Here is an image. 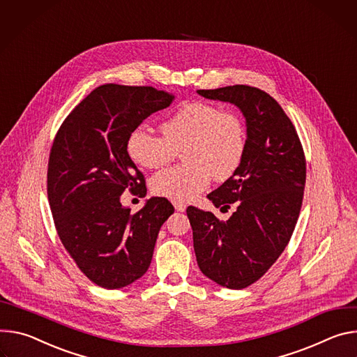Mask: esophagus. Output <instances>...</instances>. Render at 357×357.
<instances>
[{"label": "esophagus", "instance_id": "esophagus-1", "mask_svg": "<svg viewBox=\"0 0 357 357\" xmlns=\"http://www.w3.org/2000/svg\"><path fill=\"white\" fill-rule=\"evenodd\" d=\"M173 206H174V208H176L177 211H180V213L185 211V208H187V206H185L184 203H181V202H173Z\"/></svg>", "mask_w": 357, "mask_h": 357}]
</instances>
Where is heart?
I'll return each instance as SVG.
<instances>
[{
  "mask_svg": "<svg viewBox=\"0 0 357 357\" xmlns=\"http://www.w3.org/2000/svg\"><path fill=\"white\" fill-rule=\"evenodd\" d=\"M162 136L147 126L135 128L126 139L130 160L144 169L166 166L181 151L184 165L158 172L150 180L155 195L187 202L204 191L211 178L225 181L240 169L247 149L241 116L210 102L181 105L160 125Z\"/></svg>",
  "mask_w": 357,
  "mask_h": 357,
  "instance_id": "obj_1",
  "label": "heart"
}]
</instances>
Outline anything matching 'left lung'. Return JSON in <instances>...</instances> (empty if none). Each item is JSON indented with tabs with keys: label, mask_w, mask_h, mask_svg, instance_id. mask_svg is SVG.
I'll list each match as a JSON object with an SVG mask.
<instances>
[{
	"label": "left lung",
	"mask_w": 357,
	"mask_h": 357,
	"mask_svg": "<svg viewBox=\"0 0 357 357\" xmlns=\"http://www.w3.org/2000/svg\"><path fill=\"white\" fill-rule=\"evenodd\" d=\"M197 93L238 107L247 123V149L236 173L207 199L235 206L227 221L187 208L197 264L215 284L243 289L258 281L288 245L302 207L306 160L284 109L266 92L234 85Z\"/></svg>",
	"instance_id": "left-lung-1"
}]
</instances>
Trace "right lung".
Instances as JSON below:
<instances>
[{
	"instance_id": "1",
	"label": "right lung",
	"mask_w": 357,
	"mask_h": 357,
	"mask_svg": "<svg viewBox=\"0 0 357 357\" xmlns=\"http://www.w3.org/2000/svg\"><path fill=\"white\" fill-rule=\"evenodd\" d=\"M174 96L151 86L106 84L93 89L61 125L48 162V200L59 238L88 278L119 289L150 266L158 231L174 213L151 197L136 214L123 207L126 188L146 194L126 139Z\"/></svg>"
}]
</instances>
